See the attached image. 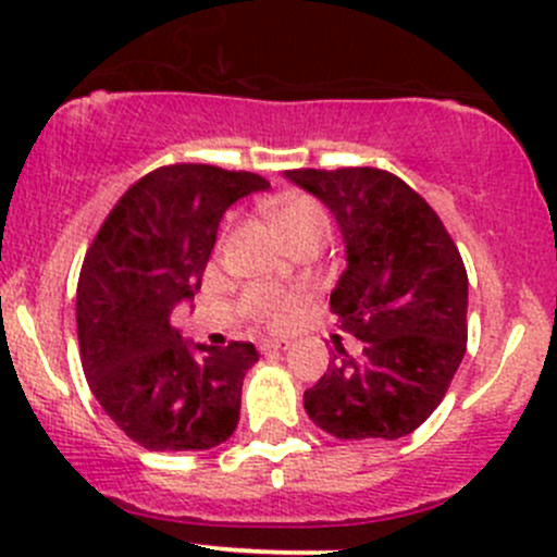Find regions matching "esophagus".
I'll list each match as a JSON object with an SVG mask.
<instances>
[{
    "mask_svg": "<svg viewBox=\"0 0 557 557\" xmlns=\"http://www.w3.org/2000/svg\"><path fill=\"white\" fill-rule=\"evenodd\" d=\"M272 350H288V342L263 339V342H261V352H272Z\"/></svg>",
    "mask_w": 557,
    "mask_h": 557,
    "instance_id": "obj_1",
    "label": "esophagus"
}]
</instances>
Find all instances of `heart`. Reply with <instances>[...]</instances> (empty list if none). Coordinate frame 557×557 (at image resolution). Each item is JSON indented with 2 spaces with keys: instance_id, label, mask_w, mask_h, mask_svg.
Wrapping results in <instances>:
<instances>
[{
  "instance_id": "heart-1",
  "label": "heart",
  "mask_w": 557,
  "mask_h": 557,
  "mask_svg": "<svg viewBox=\"0 0 557 557\" xmlns=\"http://www.w3.org/2000/svg\"><path fill=\"white\" fill-rule=\"evenodd\" d=\"M274 223L294 247L325 243L331 237V218L312 196H288L274 210ZM245 312L269 325H283L296 307V294L267 285H250L243 296Z\"/></svg>"
}]
</instances>
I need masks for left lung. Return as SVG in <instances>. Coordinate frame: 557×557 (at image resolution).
<instances>
[{
  "label": "left lung",
  "instance_id": "1",
  "mask_svg": "<svg viewBox=\"0 0 557 557\" xmlns=\"http://www.w3.org/2000/svg\"><path fill=\"white\" fill-rule=\"evenodd\" d=\"M342 228L347 269L331 290L339 329L363 342L336 345L305 409L336 440H398L440 407L466 352L469 277L429 201L374 166L290 170Z\"/></svg>",
  "mask_w": 557,
  "mask_h": 557
}]
</instances>
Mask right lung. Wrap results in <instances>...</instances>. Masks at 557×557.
Here are the masks:
<instances>
[{
  "label": "right lung",
  "mask_w": 557,
  "mask_h": 557,
  "mask_svg": "<svg viewBox=\"0 0 557 557\" xmlns=\"http://www.w3.org/2000/svg\"><path fill=\"white\" fill-rule=\"evenodd\" d=\"M267 188L252 172L159 166L117 199L83 258V372L112 423L145 450H210L237 429L256 347H190L170 318L199 290L223 212Z\"/></svg>",
  "instance_id": "add662e5"
}]
</instances>
